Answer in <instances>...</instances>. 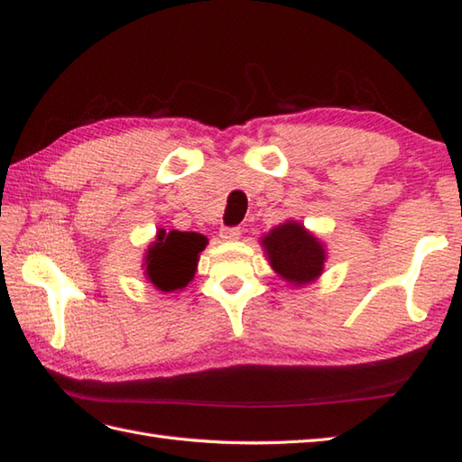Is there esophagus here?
<instances>
[{
  "label": "esophagus",
  "instance_id": "34e87169",
  "mask_svg": "<svg viewBox=\"0 0 462 462\" xmlns=\"http://www.w3.org/2000/svg\"><path fill=\"white\" fill-rule=\"evenodd\" d=\"M219 235L225 241H235V239L241 237V229L239 227H223Z\"/></svg>",
  "mask_w": 462,
  "mask_h": 462
}]
</instances>
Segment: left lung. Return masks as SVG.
I'll return each mask as SVG.
<instances>
[{"mask_svg":"<svg viewBox=\"0 0 462 462\" xmlns=\"http://www.w3.org/2000/svg\"><path fill=\"white\" fill-rule=\"evenodd\" d=\"M263 247L269 263L290 283H310L324 269V247L300 223H285L267 233L263 237Z\"/></svg>","mask_w":462,"mask_h":462,"instance_id":"obj_1","label":"left lung"}]
</instances>
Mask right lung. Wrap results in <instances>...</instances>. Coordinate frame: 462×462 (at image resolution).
I'll list each match as a JSON object with an SVG mask.
<instances>
[{"label":"right lung","mask_w":462,"mask_h":462,"mask_svg":"<svg viewBox=\"0 0 462 462\" xmlns=\"http://www.w3.org/2000/svg\"><path fill=\"white\" fill-rule=\"evenodd\" d=\"M207 237L190 231H161L146 254V277L161 291L182 290L195 275Z\"/></svg>","instance_id":"right-lung-1"}]
</instances>
